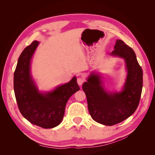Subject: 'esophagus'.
<instances>
[{"instance_id": "34e87169", "label": "esophagus", "mask_w": 155, "mask_h": 155, "mask_svg": "<svg viewBox=\"0 0 155 155\" xmlns=\"http://www.w3.org/2000/svg\"><path fill=\"white\" fill-rule=\"evenodd\" d=\"M84 82V78L83 77H79L77 78V83L79 85H82Z\"/></svg>"}]
</instances>
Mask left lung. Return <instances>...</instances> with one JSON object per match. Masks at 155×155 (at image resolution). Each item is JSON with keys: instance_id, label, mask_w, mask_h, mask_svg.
<instances>
[{"instance_id": "1", "label": "left lung", "mask_w": 155, "mask_h": 155, "mask_svg": "<svg viewBox=\"0 0 155 155\" xmlns=\"http://www.w3.org/2000/svg\"><path fill=\"white\" fill-rule=\"evenodd\" d=\"M110 55L125 61L127 76L123 91L107 92L102 87L100 76L93 72L82 87L92 118L108 126L119 124L134 113L139 104L143 85L142 69L132 48L118 39Z\"/></svg>"}]
</instances>
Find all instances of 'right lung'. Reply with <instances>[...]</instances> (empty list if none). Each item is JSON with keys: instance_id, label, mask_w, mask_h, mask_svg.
<instances>
[{"instance_id": "obj_1", "label": "right lung", "mask_w": 155, "mask_h": 155, "mask_svg": "<svg viewBox=\"0 0 155 155\" xmlns=\"http://www.w3.org/2000/svg\"><path fill=\"white\" fill-rule=\"evenodd\" d=\"M39 43L33 41L18 58L14 72V92L22 115L32 124L50 129L61 122L67 103L70 97L79 90V87L74 76L71 81L53 91H38L30 74V61Z\"/></svg>"}]
</instances>
